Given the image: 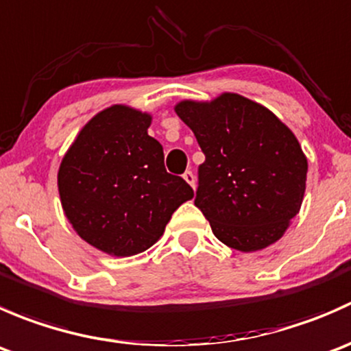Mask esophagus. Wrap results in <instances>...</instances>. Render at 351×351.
<instances>
[{
    "label": "esophagus",
    "mask_w": 351,
    "mask_h": 351,
    "mask_svg": "<svg viewBox=\"0 0 351 351\" xmlns=\"http://www.w3.org/2000/svg\"><path fill=\"white\" fill-rule=\"evenodd\" d=\"M183 178H185V182L189 183L192 189H195V175H193L192 171H185L183 173Z\"/></svg>",
    "instance_id": "1"
}]
</instances>
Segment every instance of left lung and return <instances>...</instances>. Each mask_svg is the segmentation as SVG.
Here are the masks:
<instances>
[{"mask_svg":"<svg viewBox=\"0 0 351 351\" xmlns=\"http://www.w3.org/2000/svg\"><path fill=\"white\" fill-rule=\"evenodd\" d=\"M175 110L205 154L195 205L215 238L239 251L280 239L302 204L307 175V159L289 127L234 93L210 104L182 101Z\"/></svg>","mask_w":351,"mask_h":351,"instance_id":"8db88e82","label":"left lung"}]
</instances>
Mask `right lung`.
I'll return each instance as SVG.
<instances>
[{
    "label": "right lung",
    "mask_w": 351,
    "mask_h": 351,
    "mask_svg": "<svg viewBox=\"0 0 351 351\" xmlns=\"http://www.w3.org/2000/svg\"><path fill=\"white\" fill-rule=\"evenodd\" d=\"M149 123L147 113L113 105L83 127L59 168L66 217L84 241L115 256L153 246L193 197L182 176L166 171Z\"/></svg>",
    "instance_id": "add662e5"
}]
</instances>
